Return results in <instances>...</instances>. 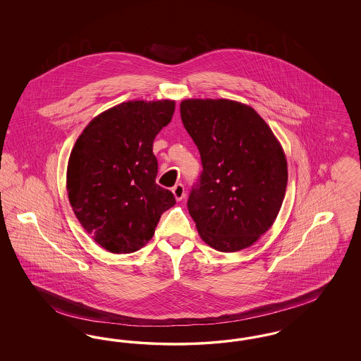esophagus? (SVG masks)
Listing matches in <instances>:
<instances>
[{
	"label": "esophagus",
	"instance_id": "obj_1",
	"mask_svg": "<svg viewBox=\"0 0 361 361\" xmlns=\"http://www.w3.org/2000/svg\"><path fill=\"white\" fill-rule=\"evenodd\" d=\"M173 195H174V199L177 202H181L184 197H185V188L183 184H177L174 188L172 189Z\"/></svg>",
	"mask_w": 361,
	"mask_h": 361
}]
</instances>
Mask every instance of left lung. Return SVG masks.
Masks as SVG:
<instances>
[{
  "label": "left lung",
  "instance_id": "8db88e82",
  "mask_svg": "<svg viewBox=\"0 0 361 361\" xmlns=\"http://www.w3.org/2000/svg\"><path fill=\"white\" fill-rule=\"evenodd\" d=\"M185 130L203 164L188 209L200 238L233 253L252 246L275 224L288 166L271 127L247 104L228 99H185Z\"/></svg>",
  "mask_w": 361,
  "mask_h": 361
}]
</instances>
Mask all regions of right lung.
Here are the masks:
<instances>
[{"label":"right lung","instance_id":"obj_1","mask_svg":"<svg viewBox=\"0 0 361 361\" xmlns=\"http://www.w3.org/2000/svg\"><path fill=\"white\" fill-rule=\"evenodd\" d=\"M174 100H130L89 121L70 153V206L92 240L115 255L134 253L154 235L172 192L155 184L153 142L172 121Z\"/></svg>","mask_w":361,"mask_h":361}]
</instances>
